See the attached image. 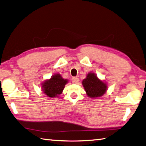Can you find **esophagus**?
<instances>
[{"mask_svg": "<svg viewBox=\"0 0 146 146\" xmlns=\"http://www.w3.org/2000/svg\"><path fill=\"white\" fill-rule=\"evenodd\" d=\"M72 81L73 83L76 84V83H78L79 78H77V77H73L72 79Z\"/></svg>", "mask_w": 146, "mask_h": 146, "instance_id": "esophagus-1", "label": "esophagus"}]
</instances>
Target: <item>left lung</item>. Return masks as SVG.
I'll list each match as a JSON object with an SVG mask.
<instances>
[{"instance_id":"1","label":"left lung","mask_w":146,"mask_h":146,"mask_svg":"<svg viewBox=\"0 0 146 146\" xmlns=\"http://www.w3.org/2000/svg\"><path fill=\"white\" fill-rule=\"evenodd\" d=\"M83 86L87 95L90 98H98L103 96L107 90V84L98 78L96 74L90 73L82 81Z\"/></svg>"}]
</instances>
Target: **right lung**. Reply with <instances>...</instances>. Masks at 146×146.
I'll list each match as a JSON object with an SVG mask.
<instances>
[{
  "instance_id": "1",
  "label": "right lung",
  "mask_w": 146,
  "mask_h": 146,
  "mask_svg": "<svg viewBox=\"0 0 146 146\" xmlns=\"http://www.w3.org/2000/svg\"><path fill=\"white\" fill-rule=\"evenodd\" d=\"M67 83L68 80L63 79L60 74H54L50 80L42 83V91L48 97L56 98L62 94Z\"/></svg>"
}]
</instances>
